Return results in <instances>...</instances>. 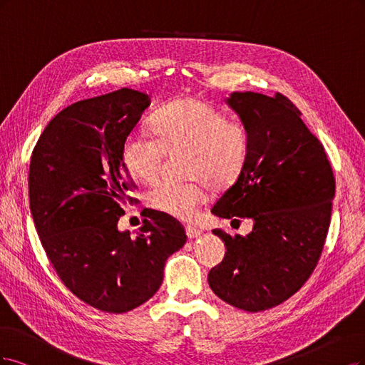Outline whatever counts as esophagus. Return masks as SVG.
Returning a JSON list of instances; mask_svg holds the SVG:
<instances>
[{"label":"esophagus","mask_w":365,"mask_h":365,"mask_svg":"<svg viewBox=\"0 0 365 365\" xmlns=\"http://www.w3.org/2000/svg\"><path fill=\"white\" fill-rule=\"evenodd\" d=\"M186 235H187V238H198L200 235H202V229L190 225V226H186Z\"/></svg>","instance_id":"34e87169"}]
</instances>
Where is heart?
<instances>
[{
  "mask_svg": "<svg viewBox=\"0 0 365 365\" xmlns=\"http://www.w3.org/2000/svg\"><path fill=\"white\" fill-rule=\"evenodd\" d=\"M151 138L130 133L123 143L121 158L127 171L140 182L158 178L163 155L185 151L182 182L163 180L147 192V205L178 220H192L207 198L205 180L212 187L237 180L249 156L250 133L238 120L212 103L197 97L168 101L151 120Z\"/></svg>",
  "mask_w": 365,
  "mask_h": 365,
  "instance_id": "obj_1",
  "label": "heart"
}]
</instances>
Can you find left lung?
<instances>
[{"mask_svg":"<svg viewBox=\"0 0 365 365\" xmlns=\"http://www.w3.org/2000/svg\"><path fill=\"white\" fill-rule=\"evenodd\" d=\"M227 103L249 128L250 148L212 214L250 218L253 230L245 237L212 230L227 252L207 282L232 307L259 312L288 300L312 274L331 225L335 178L289 98L233 92Z\"/></svg>","mask_w":365,"mask_h":365,"instance_id":"1","label":"left lung"}]
</instances>
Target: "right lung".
<instances>
[{"mask_svg": "<svg viewBox=\"0 0 365 365\" xmlns=\"http://www.w3.org/2000/svg\"><path fill=\"white\" fill-rule=\"evenodd\" d=\"M150 100L123 88L77 101L46 124L33 148L29 197L34 227L63 285L103 312L123 314L155 296L180 222L150 210L135 238L118 230L135 183L121 147Z\"/></svg>", "mask_w": 365, "mask_h": 365, "instance_id": "obj_1", "label": "right lung"}]
</instances>
